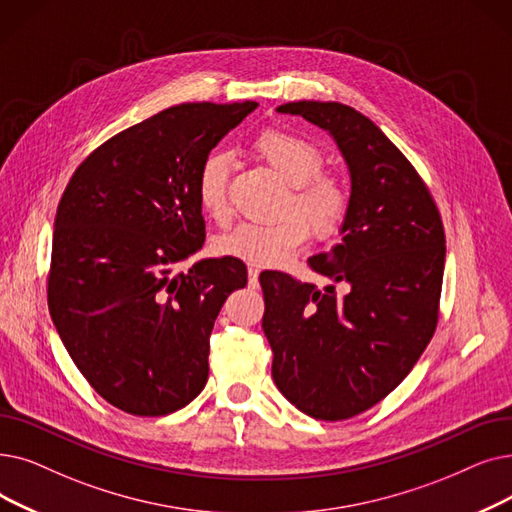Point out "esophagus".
<instances>
[{"mask_svg": "<svg viewBox=\"0 0 512 512\" xmlns=\"http://www.w3.org/2000/svg\"><path fill=\"white\" fill-rule=\"evenodd\" d=\"M249 286L259 288V270L257 268H249Z\"/></svg>", "mask_w": 512, "mask_h": 512, "instance_id": "esophagus-1", "label": "esophagus"}]
</instances>
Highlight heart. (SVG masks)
<instances>
[{"label": "heart", "mask_w": 512, "mask_h": 512, "mask_svg": "<svg viewBox=\"0 0 512 512\" xmlns=\"http://www.w3.org/2000/svg\"><path fill=\"white\" fill-rule=\"evenodd\" d=\"M255 150L291 184L282 215L274 224H240L215 240V253L255 268H274L291 257L309 236L328 238L339 230L349 211V188L335 171L322 169V148L301 133L270 127L255 140ZM230 157L211 152L196 171L194 194L201 211L224 226L230 221Z\"/></svg>", "instance_id": "b5f03b06"}]
</instances>
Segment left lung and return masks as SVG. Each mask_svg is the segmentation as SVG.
Returning <instances> with one entry per match:
<instances>
[{
	"instance_id": "8db88e82",
	"label": "left lung",
	"mask_w": 512,
	"mask_h": 512,
	"mask_svg": "<svg viewBox=\"0 0 512 512\" xmlns=\"http://www.w3.org/2000/svg\"><path fill=\"white\" fill-rule=\"evenodd\" d=\"M278 110L330 131L351 173L343 242L307 259L332 284L259 276L276 387L307 416L335 422L385 399L433 339L446 234L425 180L368 117L314 100Z\"/></svg>"
}]
</instances>
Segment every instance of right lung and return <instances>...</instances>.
Segmentation results:
<instances>
[{"label":"right lung","instance_id":"1","mask_svg":"<svg viewBox=\"0 0 512 512\" xmlns=\"http://www.w3.org/2000/svg\"><path fill=\"white\" fill-rule=\"evenodd\" d=\"M257 102H188L100 144L58 203L48 305L92 389L133 416L188 406L209 376V335L247 265L198 259L205 219L194 180Z\"/></svg>","mask_w":512,"mask_h":512}]
</instances>
